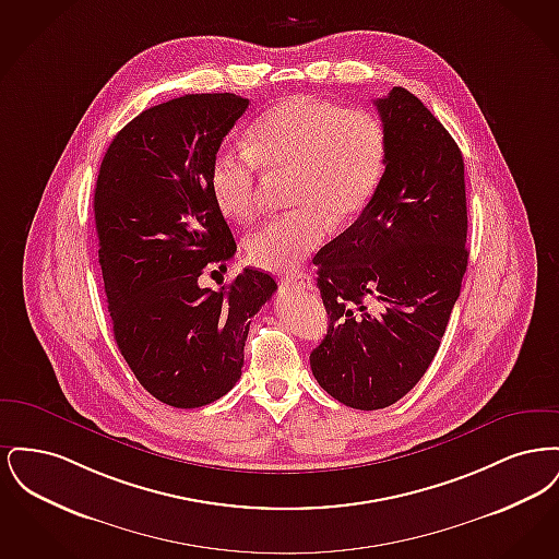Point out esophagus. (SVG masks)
Listing matches in <instances>:
<instances>
[{
  "label": "esophagus",
  "instance_id": "esophagus-1",
  "mask_svg": "<svg viewBox=\"0 0 559 559\" xmlns=\"http://www.w3.org/2000/svg\"><path fill=\"white\" fill-rule=\"evenodd\" d=\"M283 283L293 285V287H297V289H310V287H312V278H310L306 272H297V274H292V276H283Z\"/></svg>",
  "mask_w": 559,
  "mask_h": 559
}]
</instances>
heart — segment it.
Here are the masks:
<instances>
[{"mask_svg": "<svg viewBox=\"0 0 559 559\" xmlns=\"http://www.w3.org/2000/svg\"><path fill=\"white\" fill-rule=\"evenodd\" d=\"M247 151H219L210 167L213 203L226 217L247 222L260 207V171H289V205L249 235L253 266L285 272L301 264L331 222L342 226L362 212L388 163V130L369 108L295 94L264 110L247 133Z\"/></svg>", "mask_w": 559, "mask_h": 559, "instance_id": "1", "label": "heart"}]
</instances>
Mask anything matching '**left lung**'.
<instances>
[{
	"instance_id": "1",
	"label": "left lung",
	"mask_w": 559,
	"mask_h": 559,
	"mask_svg": "<svg viewBox=\"0 0 559 559\" xmlns=\"http://www.w3.org/2000/svg\"><path fill=\"white\" fill-rule=\"evenodd\" d=\"M388 130L383 178L360 217L320 249L329 329L310 354L320 388L377 411L426 374L467 270L463 155L404 87L374 100Z\"/></svg>"
}]
</instances>
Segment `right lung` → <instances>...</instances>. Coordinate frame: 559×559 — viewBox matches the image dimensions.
Here are the masks:
<instances>
[{"instance_id":"1","label":"right lung","mask_w":559,"mask_h":559,"mask_svg":"<svg viewBox=\"0 0 559 559\" xmlns=\"http://www.w3.org/2000/svg\"><path fill=\"white\" fill-rule=\"evenodd\" d=\"M249 107L237 94H187L142 110L105 153L94 190L98 258L115 342L140 385L176 408L228 394L251 319L276 292L245 267L219 289L237 242L210 190V167Z\"/></svg>"}]
</instances>
